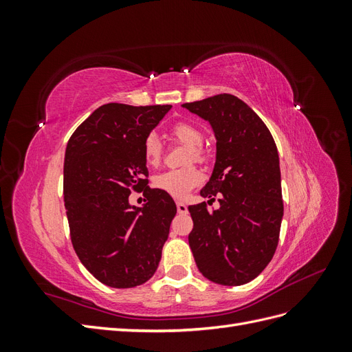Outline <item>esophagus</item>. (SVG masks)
<instances>
[{
	"label": "esophagus",
	"mask_w": 352,
	"mask_h": 352,
	"mask_svg": "<svg viewBox=\"0 0 352 352\" xmlns=\"http://www.w3.org/2000/svg\"><path fill=\"white\" fill-rule=\"evenodd\" d=\"M176 208H177V212L179 214H186L188 212V207H186V204H184V202H176Z\"/></svg>",
	"instance_id": "esophagus-1"
}]
</instances>
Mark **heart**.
I'll use <instances>...</instances> for the list:
<instances>
[{"label":"heart","mask_w":352,"mask_h":352,"mask_svg":"<svg viewBox=\"0 0 352 352\" xmlns=\"http://www.w3.org/2000/svg\"><path fill=\"white\" fill-rule=\"evenodd\" d=\"M170 135H172L176 142H180L188 146L185 154V163H206L207 154L202 148L204 141V133L198 126L189 122H177L170 127ZM142 155L145 163L150 167H157L162 163L163 158V145L160 142L158 136L154 133L148 135L142 144ZM202 180V175L195 166H186L184 168L166 170V172L157 175L153 179V185L155 189L163 190L173 198H185L190 190L198 186Z\"/></svg>","instance_id":"heart-1"}]
</instances>
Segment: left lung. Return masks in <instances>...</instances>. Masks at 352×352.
I'll return each mask as SVG.
<instances>
[{
	"instance_id": "left-lung-1",
	"label": "left lung",
	"mask_w": 352,
	"mask_h": 352,
	"mask_svg": "<svg viewBox=\"0 0 352 352\" xmlns=\"http://www.w3.org/2000/svg\"><path fill=\"white\" fill-rule=\"evenodd\" d=\"M184 107L210 122L217 157L201 197L189 206L194 221L189 233L198 270L208 280L239 286L265 269L278 248L283 199L279 154L267 126L242 100L219 94ZM219 197L221 208L206 204Z\"/></svg>"
}]
</instances>
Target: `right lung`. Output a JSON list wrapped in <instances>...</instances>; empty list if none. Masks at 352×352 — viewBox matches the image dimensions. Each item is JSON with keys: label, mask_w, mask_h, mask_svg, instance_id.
Here are the masks:
<instances>
[{"label": "right lung", "mask_w": 352, "mask_h": 352, "mask_svg": "<svg viewBox=\"0 0 352 352\" xmlns=\"http://www.w3.org/2000/svg\"><path fill=\"white\" fill-rule=\"evenodd\" d=\"M170 107L104 104L69 140L63 194L72 245L88 272L107 286L145 283L162 258L176 204L146 186L142 144ZM132 190L144 192V208L130 207Z\"/></svg>", "instance_id": "1"}]
</instances>
